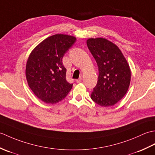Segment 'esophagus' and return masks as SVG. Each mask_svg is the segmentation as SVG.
Returning <instances> with one entry per match:
<instances>
[{"label":"esophagus","mask_w":155,"mask_h":155,"mask_svg":"<svg viewBox=\"0 0 155 155\" xmlns=\"http://www.w3.org/2000/svg\"><path fill=\"white\" fill-rule=\"evenodd\" d=\"M82 79H83V78H82L81 77H80L79 78H78V79H77L76 81H77V83H81V82L82 81Z\"/></svg>","instance_id":"obj_1"}]
</instances>
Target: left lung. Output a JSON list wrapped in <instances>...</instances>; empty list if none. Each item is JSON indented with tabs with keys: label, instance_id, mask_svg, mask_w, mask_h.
Here are the masks:
<instances>
[{
	"label": "left lung",
	"instance_id": "obj_1",
	"mask_svg": "<svg viewBox=\"0 0 155 155\" xmlns=\"http://www.w3.org/2000/svg\"><path fill=\"white\" fill-rule=\"evenodd\" d=\"M87 47L98 68L91 99L101 107L113 106L123 98L130 83V68L121 51L104 38H90Z\"/></svg>",
	"mask_w": 155,
	"mask_h": 155
}]
</instances>
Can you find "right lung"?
Wrapping results in <instances>:
<instances>
[{
	"mask_svg": "<svg viewBox=\"0 0 155 155\" xmlns=\"http://www.w3.org/2000/svg\"><path fill=\"white\" fill-rule=\"evenodd\" d=\"M77 38L57 34L39 43L31 52L26 64V78L31 91L47 104H56L66 97L72 84L66 79L64 54Z\"/></svg>",
	"mask_w": 155,
	"mask_h": 155,
	"instance_id": "obj_1",
	"label": "right lung"
}]
</instances>
